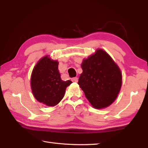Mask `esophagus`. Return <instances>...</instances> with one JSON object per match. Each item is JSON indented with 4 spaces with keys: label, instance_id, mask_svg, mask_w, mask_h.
Segmentation results:
<instances>
[{
    "label": "esophagus",
    "instance_id": "34e87169",
    "mask_svg": "<svg viewBox=\"0 0 148 148\" xmlns=\"http://www.w3.org/2000/svg\"><path fill=\"white\" fill-rule=\"evenodd\" d=\"M72 82H75V83H77L78 81V78L77 77H73L72 78Z\"/></svg>",
    "mask_w": 148,
    "mask_h": 148
}]
</instances>
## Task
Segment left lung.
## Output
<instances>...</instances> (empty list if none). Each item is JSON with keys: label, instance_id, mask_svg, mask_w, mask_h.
I'll return each mask as SVG.
<instances>
[{"label": "left lung", "instance_id": "8db88e82", "mask_svg": "<svg viewBox=\"0 0 148 148\" xmlns=\"http://www.w3.org/2000/svg\"><path fill=\"white\" fill-rule=\"evenodd\" d=\"M78 84L86 99L95 109H103L114 102L120 92L122 74L108 53L97 49L83 59Z\"/></svg>", "mask_w": 148, "mask_h": 148}]
</instances>
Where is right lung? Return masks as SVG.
I'll use <instances>...</instances> for the list:
<instances>
[{
	"label": "right lung",
	"instance_id": "add662e5",
	"mask_svg": "<svg viewBox=\"0 0 148 148\" xmlns=\"http://www.w3.org/2000/svg\"><path fill=\"white\" fill-rule=\"evenodd\" d=\"M58 62L46 55L34 67L30 86L35 99L47 106L57 105L64 98L66 88L72 83L63 81L58 71Z\"/></svg>",
	"mask_w": 148,
	"mask_h": 148
}]
</instances>
